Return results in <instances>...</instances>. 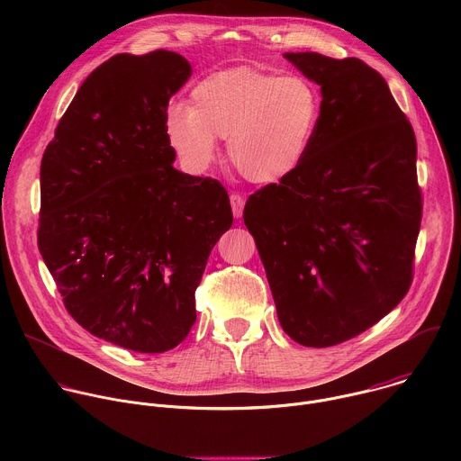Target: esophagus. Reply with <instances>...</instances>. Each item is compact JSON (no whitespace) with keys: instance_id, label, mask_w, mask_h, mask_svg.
<instances>
[{"instance_id":"esophagus-1","label":"esophagus","mask_w":461,"mask_h":461,"mask_svg":"<svg viewBox=\"0 0 461 461\" xmlns=\"http://www.w3.org/2000/svg\"><path fill=\"white\" fill-rule=\"evenodd\" d=\"M230 203H231V210H233V215L239 219L242 217V210H244V196L237 194V193H231L230 194Z\"/></svg>"}]
</instances>
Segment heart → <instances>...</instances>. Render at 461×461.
I'll return each mask as SVG.
<instances>
[{
  "label": "heart",
  "mask_w": 461,
  "mask_h": 461,
  "mask_svg": "<svg viewBox=\"0 0 461 461\" xmlns=\"http://www.w3.org/2000/svg\"><path fill=\"white\" fill-rule=\"evenodd\" d=\"M319 91L301 77H277L240 65L196 82L187 105L166 116L169 144L193 169L208 167L217 139L228 160L251 184H277L306 160L321 122Z\"/></svg>",
  "instance_id": "heart-1"
}]
</instances>
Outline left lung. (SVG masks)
<instances>
[{"mask_svg":"<svg viewBox=\"0 0 461 461\" xmlns=\"http://www.w3.org/2000/svg\"><path fill=\"white\" fill-rule=\"evenodd\" d=\"M321 86L303 166L244 206L283 330L299 345L348 341L396 308L414 277L423 199L414 129L359 58L286 52Z\"/></svg>","mask_w":461,"mask_h":461,"instance_id":"1","label":"left lung"}]
</instances>
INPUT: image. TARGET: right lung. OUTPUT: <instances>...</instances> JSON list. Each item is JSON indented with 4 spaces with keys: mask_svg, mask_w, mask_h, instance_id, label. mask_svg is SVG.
Wrapping results in <instances>:
<instances>
[{
    "mask_svg": "<svg viewBox=\"0 0 461 461\" xmlns=\"http://www.w3.org/2000/svg\"><path fill=\"white\" fill-rule=\"evenodd\" d=\"M171 50L114 54L86 78L40 166L38 248L65 310L93 336L160 354L185 339L208 257L231 228L226 187L173 167Z\"/></svg>",
    "mask_w": 461,
    "mask_h": 461,
    "instance_id": "obj_1",
    "label": "right lung"
}]
</instances>
